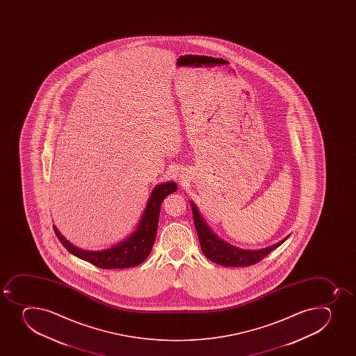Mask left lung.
<instances>
[{
	"instance_id": "left-lung-1",
	"label": "left lung",
	"mask_w": 356,
	"mask_h": 356,
	"mask_svg": "<svg viewBox=\"0 0 356 356\" xmlns=\"http://www.w3.org/2000/svg\"><path fill=\"white\" fill-rule=\"evenodd\" d=\"M191 209H193L195 227L197 231L202 252L204 253L209 260L213 261L215 264H222L224 267H247V266L257 264L259 261L267 257L268 254L273 252L275 248H277L278 246H281L282 243L288 239V236H286L280 243H275L273 246L267 247L264 250H240L236 247L231 246L224 240L219 239L218 236L212 233L211 229H209V226L202 218L194 203H191Z\"/></svg>"
}]
</instances>
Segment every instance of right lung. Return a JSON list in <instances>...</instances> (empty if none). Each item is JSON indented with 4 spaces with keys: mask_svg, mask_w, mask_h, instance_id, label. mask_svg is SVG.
<instances>
[{
    "mask_svg": "<svg viewBox=\"0 0 356 356\" xmlns=\"http://www.w3.org/2000/svg\"><path fill=\"white\" fill-rule=\"evenodd\" d=\"M177 191V186L174 182L159 184L152 191L148 198L147 205L145 209L144 215L141 217L138 227L127 240L111 247L109 250L99 252H88L82 250L70 241L65 239L53 226L54 233L63 246L82 260L88 261L96 267L103 269H122L139 266L151 253L152 247L154 245L156 229H158L159 215L163 198L174 191Z\"/></svg>",
    "mask_w": 356,
    "mask_h": 356,
    "instance_id": "right-lung-1",
    "label": "right lung"
}]
</instances>
